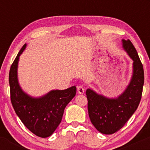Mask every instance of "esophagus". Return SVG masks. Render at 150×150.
<instances>
[{
  "label": "esophagus",
  "mask_w": 150,
  "mask_h": 150,
  "mask_svg": "<svg viewBox=\"0 0 150 150\" xmlns=\"http://www.w3.org/2000/svg\"><path fill=\"white\" fill-rule=\"evenodd\" d=\"M78 92L80 93V94H83L85 92V89L83 86H80L78 87Z\"/></svg>",
  "instance_id": "34e87169"
}]
</instances>
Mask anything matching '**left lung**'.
Returning <instances> with one entry per match:
<instances>
[{
	"label": "left lung",
	"mask_w": 150,
	"mask_h": 150,
	"mask_svg": "<svg viewBox=\"0 0 150 150\" xmlns=\"http://www.w3.org/2000/svg\"><path fill=\"white\" fill-rule=\"evenodd\" d=\"M122 47L133 60L131 81L121 94L109 98L86 90L88 111L93 126L103 134H112L119 131L135 112L142 94L144 75L143 65L137 50L130 40H122Z\"/></svg>",
	"instance_id": "obj_1"
}]
</instances>
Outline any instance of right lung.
Masks as SVG:
<instances>
[{"label": "right lung", "mask_w": 150, "mask_h": 150, "mask_svg": "<svg viewBox=\"0 0 150 150\" xmlns=\"http://www.w3.org/2000/svg\"><path fill=\"white\" fill-rule=\"evenodd\" d=\"M25 43L13 61L9 71L11 101L15 112L24 125L35 135L50 137L60 124L64 109L75 97V86L64 90H51L46 94L33 97L24 91L18 80L19 57L25 51Z\"/></svg>", "instance_id": "right-lung-1"}]
</instances>
